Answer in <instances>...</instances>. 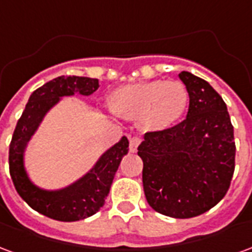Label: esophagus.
Masks as SVG:
<instances>
[{
	"mask_svg": "<svg viewBox=\"0 0 252 252\" xmlns=\"http://www.w3.org/2000/svg\"><path fill=\"white\" fill-rule=\"evenodd\" d=\"M140 143H142V139H140V137H132L131 140H129V151H131V153H136L137 147H139Z\"/></svg>",
	"mask_w": 252,
	"mask_h": 252,
	"instance_id": "esophagus-1",
	"label": "esophagus"
}]
</instances>
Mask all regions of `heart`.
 <instances>
[{"mask_svg": "<svg viewBox=\"0 0 252 252\" xmlns=\"http://www.w3.org/2000/svg\"><path fill=\"white\" fill-rule=\"evenodd\" d=\"M189 93L178 81L155 79L120 86L110 94V108L126 120H139L146 131H164L185 113Z\"/></svg>", "mask_w": 252, "mask_h": 252, "instance_id": "heart-1", "label": "heart"}]
</instances>
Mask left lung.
Here are the masks:
<instances>
[{"mask_svg":"<svg viewBox=\"0 0 252 252\" xmlns=\"http://www.w3.org/2000/svg\"><path fill=\"white\" fill-rule=\"evenodd\" d=\"M189 93L184 121L147 132L137 155L143 188L154 211L189 219L212 209L227 194L235 171V140L227 105L209 83L178 74Z\"/></svg>","mask_w":252,"mask_h":252,"instance_id":"8db88e82","label":"left lung"}]
</instances>
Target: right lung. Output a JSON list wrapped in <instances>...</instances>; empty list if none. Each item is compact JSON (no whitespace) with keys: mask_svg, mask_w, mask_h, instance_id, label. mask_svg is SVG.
Listing matches in <instances>:
<instances>
[{"mask_svg":"<svg viewBox=\"0 0 252 252\" xmlns=\"http://www.w3.org/2000/svg\"><path fill=\"white\" fill-rule=\"evenodd\" d=\"M99 86L98 79L88 77H58L31 94L23 115L14 128L9 146V173L20 197L41 215L59 221H78L104 206L110 185L123 157L129 151L126 136L109 148L99 158L93 169L83 178L66 189L46 191L36 188L27 177L23 163V154L27 143L40 124L43 116L63 95L79 93L89 95Z\"/></svg>","mask_w":252,"mask_h":252,"instance_id":"1","label":"right lung"}]
</instances>
